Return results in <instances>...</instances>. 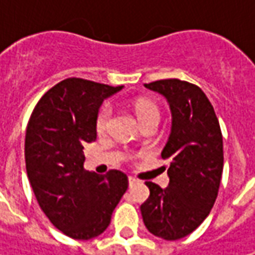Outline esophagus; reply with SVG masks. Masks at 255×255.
Returning a JSON list of instances; mask_svg holds the SVG:
<instances>
[{
    "mask_svg": "<svg viewBox=\"0 0 255 255\" xmlns=\"http://www.w3.org/2000/svg\"><path fill=\"white\" fill-rule=\"evenodd\" d=\"M134 183H137V180H136L134 177H129V184L132 186V184H134Z\"/></svg>",
    "mask_w": 255,
    "mask_h": 255,
    "instance_id": "obj_1",
    "label": "esophagus"
}]
</instances>
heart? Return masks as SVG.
<instances>
[{
    "label": "heart",
    "mask_w": 255,
    "mask_h": 255,
    "mask_svg": "<svg viewBox=\"0 0 255 255\" xmlns=\"http://www.w3.org/2000/svg\"><path fill=\"white\" fill-rule=\"evenodd\" d=\"M134 112L137 115V119L140 121V123H146L149 121H157L159 122V119H160L159 108L149 101H139V102L134 103ZM111 118H112V108L109 105H105L99 111L98 118H96V130L99 134H103L108 130Z\"/></svg>",
    "instance_id": "b5f03b06"
}]
</instances>
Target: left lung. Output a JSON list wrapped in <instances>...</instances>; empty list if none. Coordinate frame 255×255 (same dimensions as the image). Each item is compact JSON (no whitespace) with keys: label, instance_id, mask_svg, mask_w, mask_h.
Instances as JSON below:
<instances>
[{"label":"left lung","instance_id":"8db88e82","mask_svg":"<svg viewBox=\"0 0 255 255\" xmlns=\"http://www.w3.org/2000/svg\"><path fill=\"white\" fill-rule=\"evenodd\" d=\"M144 88L169 102L171 132L162 150L169 159V186L146 181L150 196L140 206L143 223L156 237L179 240L200 226L217 199L224 160L220 123L196 85L163 79Z\"/></svg>","mask_w":255,"mask_h":255}]
</instances>
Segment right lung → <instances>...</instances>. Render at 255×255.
Returning <instances> with one entry per match:
<instances>
[{
	"mask_svg": "<svg viewBox=\"0 0 255 255\" xmlns=\"http://www.w3.org/2000/svg\"><path fill=\"white\" fill-rule=\"evenodd\" d=\"M122 88L68 78L39 99L26 126L25 166L35 197L55 227L75 240L101 236L128 190L122 171L101 176L84 169V144L96 139L99 108Z\"/></svg>",
	"mask_w": 255,
	"mask_h": 255,
	"instance_id": "add662e5",
	"label": "right lung"
}]
</instances>
